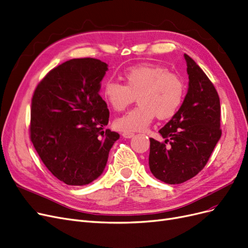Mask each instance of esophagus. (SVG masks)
Segmentation results:
<instances>
[{
  "label": "esophagus",
  "instance_id": "obj_1",
  "mask_svg": "<svg viewBox=\"0 0 248 248\" xmlns=\"http://www.w3.org/2000/svg\"><path fill=\"white\" fill-rule=\"evenodd\" d=\"M122 135L125 139H130L132 137H134V133H130V132H124Z\"/></svg>",
  "mask_w": 248,
  "mask_h": 248
}]
</instances>
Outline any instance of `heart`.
Returning a JSON list of instances; mask_svg holds the SVG:
<instances>
[{
  "mask_svg": "<svg viewBox=\"0 0 248 248\" xmlns=\"http://www.w3.org/2000/svg\"><path fill=\"white\" fill-rule=\"evenodd\" d=\"M124 84L107 79L102 88L106 102L115 111H124L137 97L138 105L117 118L114 125L124 132L143 131L154 116L166 121L175 116L186 96V84L179 75L155 64H140L123 72Z\"/></svg>",
  "mask_w": 248,
  "mask_h": 248,
  "instance_id": "1",
  "label": "heart"
}]
</instances>
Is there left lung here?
Masks as SVG:
<instances>
[{
  "instance_id": "8db88e82",
  "label": "left lung",
  "mask_w": 248,
  "mask_h": 248,
  "mask_svg": "<svg viewBox=\"0 0 248 248\" xmlns=\"http://www.w3.org/2000/svg\"><path fill=\"white\" fill-rule=\"evenodd\" d=\"M184 56L188 93L177 114L158 131L166 141L150 138V170L170 185L184 183L202 170L222 136L217 92L196 62L187 54Z\"/></svg>"
}]
</instances>
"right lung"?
<instances>
[{
    "label": "right lung",
    "mask_w": 248,
    "mask_h": 248,
    "mask_svg": "<svg viewBox=\"0 0 248 248\" xmlns=\"http://www.w3.org/2000/svg\"><path fill=\"white\" fill-rule=\"evenodd\" d=\"M107 64L70 59L50 70L31 99L30 136L40 158L66 185L90 184L103 172L119 135L104 130L109 110L99 95Z\"/></svg>",
    "instance_id": "1"
}]
</instances>
